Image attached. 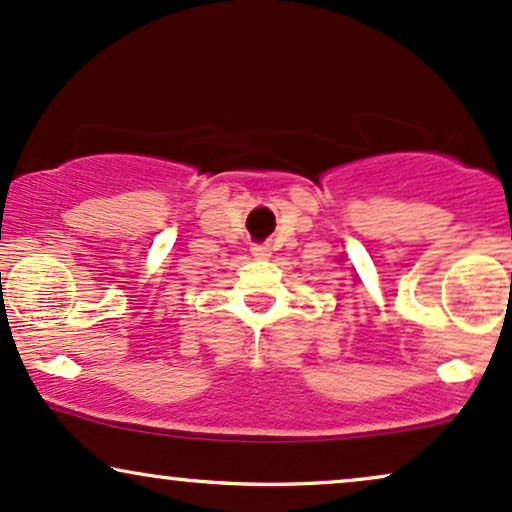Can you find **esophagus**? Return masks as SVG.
<instances>
[{"instance_id":"34e87169","label":"esophagus","mask_w":512,"mask_h":512,"mask_svg":"<svg viewBox=\"0 0 512 512\" xmlns=\"http://www.w3.org/2000/svg\"><path fill=\"white\" fill-rule=\"evenodd\" d=\"M251 254H254V258H258V261H266V258H270V246L268 244H254V246H251Z\"/></svg>"}]
</instances>
